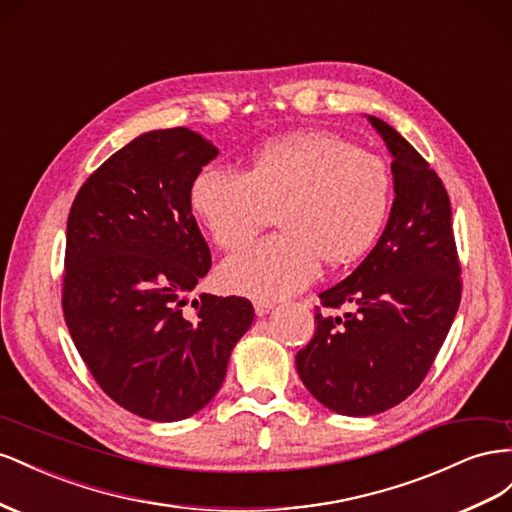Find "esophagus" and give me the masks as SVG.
<instances>
[{
	"label": "esophagus",
	"instance_id": "obj_1",
	"mask_svg": "<svg viewBox=\"0 0 512 512\" xmlns=\"http://www.w3.org/2000/svg\"><path fill=\"white\" fill-rule=\"evenodd\" d=\"M272 309H274V304L268 302V300H257V302H255V313H257V317L268 315Z\"/></svg>",
	"mask_w": 512,
	"mask_h": 512
}]
</instances>
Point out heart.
I'll return each mask as SVG.
<instances>
[{
	"instance_id": "b5f03b06",
	"label": "heart",
	"mask_w": 512,
	"mask_h": 512,
	"mask_svg": "<svg viewBox=\"0 0 512 512\" xmlns=\"http://www.w3.org/2000/svg\"><path fill=\"white\" fill-rule=\"evenodd\" d=\"M390 201L384 160L324 130L272 139L246 173L212 165L191 186V206L221 248H238L277 214L281 234L240 248L218 270L229 291L259 300L309 287L321 261L345 266L362 257Z\"/></svg>"
}]
</instances>
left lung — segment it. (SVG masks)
Returning <instances> with one entry per match:
<instances>
[{
	"label": "left lung",
	"mask_w": 512,
	"mask_h": 512,
	"mask_svg": "<svg viewBox=\"0 0 512 512\" xmlns=\"http://www.w3.org/2000/svg\"><path fill=\"white\" fill-rule=\"evenodd\" d=\"M392 154L388 225L362 264L321 291L315 334L296 354L313 397L343 416H373L422 384L461 302V264L442 180L397 130L369 115ZM352 305L343 318L332 308Z\"/></svg>",
	"instance_id": "left-lung-1"
}]
</instances>
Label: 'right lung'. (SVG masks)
<instances>
[{
    "mask_svg": "<svg viewBox=\"0 0 512 512\" xmlns=\"http://www.w3.org/2000/svg\"><path fill=\"white\" fill-rule=\"evenodd\" d=\"M216 154L182 126L143 133L85 180L68 214L70 337L115 403L156 422L184 420L214 399L255 317L246 298L191 300L212 268L191 186Z\"/></svg>",
    "mask_w": 512,
    "mask_h": 512,
    "instance_id": "add662e5",
    "label": "right lung"
}]
</instances>
